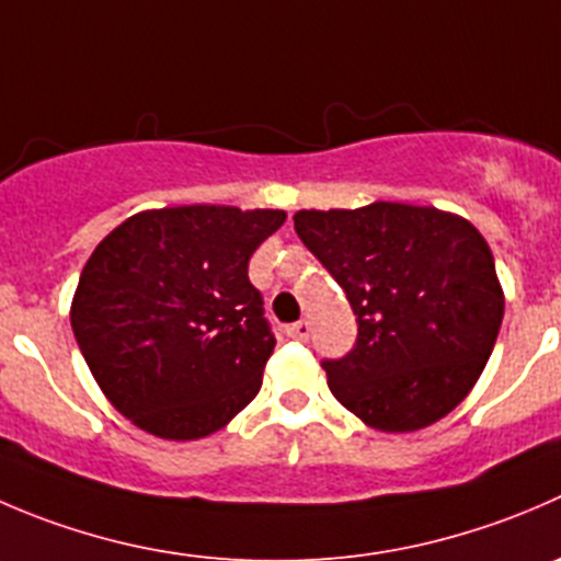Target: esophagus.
Listing matches in <instances>:
<instances>
[{
    "instance_id": "34e87169",
    "label": "esophagus",
    "mask_w": 561,
    "mask_h": 561,
    "mask_svg": "<svg viewBox=\"0 0 561 561\" xmlns=\"http://www.w3.org/2000/svg\"><path fill=\"white\" fill-rule=\"evenodd\" d=\"M309 331H312V329H309L307 320H298V323L287 325V336H293V340H298V342H307Z\"/></svg>"
}]
</instances>
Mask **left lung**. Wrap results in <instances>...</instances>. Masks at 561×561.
I'll use <instances>...</instances> for the list:
<instances>
[{"instance_id":"obj_1","label":"left lung","mask_w":561,"mask_h":561,"mask_svg":"<svg viewBox=\"0 0 561 561\" xmlns=\"http://www.w3.org/2000/svg\"><path fill=\"white\" fill-rule=\"evenodd\" d=\"M293 221L356 314V345L320 362L331 394L386 433L447 416L502 329L504 296L485 238L460 216L402 203L298 210Z\"/></svg>"}]
</instances>
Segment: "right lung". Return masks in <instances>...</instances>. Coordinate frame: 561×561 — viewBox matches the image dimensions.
Instances as JSON below:
<instances>
[{"label":"right lung","instance_id":"right-lung-1","mask_svg":"<svg viewBox=\"0 0 561 561\" xmlns=\"http://www.w3.org/2000/svg\"><path fill=\"white\" fill-rule=\"evenodd\" d=\"M285 210H145L95 247L70 325L103 394L136 427L192 442L254 400L276 336L249 282Z\"/></svg>","mask_w":561,"mask_h":561}]
</instances>
